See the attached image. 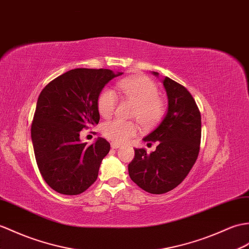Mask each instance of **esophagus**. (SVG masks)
<instances>
[{
    "label": "esophagus",
    "instance_id": "obj_1",
    "mask_svg": "<svg viewBox=\"0 0 249 249\" xmlns=\"http://www.w3.org/2000/svg\"><path fill=\"white\" fill-rule=\"evenodd\" d=\"M120 147H121L120 144H118V143H111V148L118 149V148H120Z\"/></svg>",
    "mask_w": 249,
    "mask_h": 249
}]
</instances>
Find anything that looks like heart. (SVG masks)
<instances>
[{
  "label": "heart",
  "mask_w": 249,
  "mask_h": 249,
  "mask_svg": "<svg viewBox=\"0 0 249 249\" xmlns=\"http://www.w3.org/2000/svg\"><path fill=\"white\" fill-rule=\"evenodd\" d=\"M117 87L125 98L136 103L132 117L137 118L141 125L152 127L163 117L165 104L158 96V87L153 80L145 76H134L119 80ZM118 102L114 90L105 87L97 96V110L102 117L109 118L113 114ZM102 132L113 142L125 143L137 135L138 125L132 121L114 119L103 124Z\"/></svg>",
  "instance_id": "obj_1"
}]
</instances>
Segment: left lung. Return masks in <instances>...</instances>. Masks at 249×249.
I'll list each match as a JSON object with an SVG mask.
<instances>
[{
	"label": "left lung",
	"mask_w": 249,
	"mask_h": 249,
	"mask_svg": "<svg viewBox=\"0 0 249 249\" xmlns=\"http://www.w3.org/2000/svg\"><path fill=\"white\" fill-rule=\"evenodd\" d=\"M158 76L157 72H153ZM169 109L158 127L143 139L157 142L156 151L147 154L136 148L128 173L137 186L152 194H163L187 177L199 153L201 117L193 96L180 84L163 78Z\"/></svg>",
	"instance_id": "1"
}]
</instances>
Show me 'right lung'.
I'll return each mask as SVG.
<instances>
[{
    "label": "right lung",
    "instance_id": "add662e5",
    "mask_svg": "<svg viewBox=\"0 0 249 249\" xmlns=\"http://www.w3.org/2000/svg\"><path fill=\"white\" fill-rule=\"evenodd\" d=\"M108 69L79 68L63 73L40 93L31 132L35 158L44 181L56 192L78 195L97 179L110 151L104 138L88 145L79 132L100 122L97 96L112 78Z\"/></svg>",
    "mask_w": 249,
    "mask_h": 249
}]
</instances>
